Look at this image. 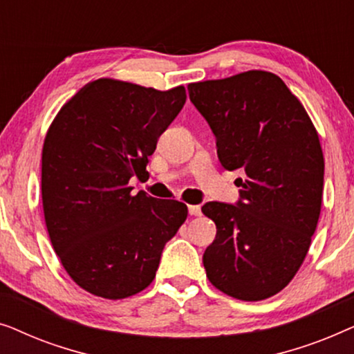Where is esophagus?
<instances>
[{
    "instance_id": "obj_1",
    "label": "esophagus",
    "mask_w": 354,
    "mask_h": 354,
    "mask_svg": "<svg viewBox=\"0 0 354 354\" xmlns=\"http://www.w3.org/2000/svg\"><path fill=\"white\" fill-rule=\"evenodd\" d=\"M188 212H190V216H201V207L198 205H190L188 206Z\"/></svg>"
}]
</instances>
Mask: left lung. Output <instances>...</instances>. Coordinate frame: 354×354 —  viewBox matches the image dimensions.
I'll return each mask as SVG.
<instances>
[{
    "mask_svg": "<svg viewBox=\"0 0 354 354\" xmlns=\"http://www.w3.org/2000/svg\"><path fill=\"white\" fill-rule=\"evenodd\" d=\"M188 95L214 133L222 167L243 172L235 205L201 207L217 229L203 254L206 275L229 297L266 299L295 277L317 227L324 188L317 132L272 72L198 82Z\"/></svg>",
    "mask_w": 354,
    "mask_h": 354,
    "instance_id": "1",
    "label": "left lung"
}]
</instances>
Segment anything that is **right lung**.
<instances>
[{
	"label": "right lung",
	"instance_id": "obj_1",
	"mask_svg": "<svg viewBox=\"0 0 354 354\" xmlns=\"http://www.w3.org/2000/svg\"><path fill=\"white\" fill-rule=\"evenodd\" d=\"M167 91L98 79L62 106L41 154V200L53 248L74 282L108 299L142 292L187 219L180 201L132 195L158 138L180 113Z\"/></svg>",
	"mask_w": 354,
	"mask_h": 354
}]
</instances>
